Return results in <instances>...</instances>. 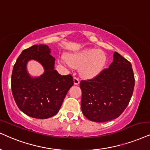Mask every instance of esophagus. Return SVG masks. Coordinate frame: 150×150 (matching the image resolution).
<instances>
[{
  "mask_svg": "<svg viewBox=\"0 0 150 150\" xmlns=\"http://www.w3.org/2000/svg\"><path fill=\"white\" fill-rule=\"evenodd\" d=\"M73 81L75 85H78L79 84V79L78 78H77V77H74Z\"/></svg>",
  "mask_w": 150,
  "mask_h": 150,
  "instance_id": "obj_1",
  "label": "esophagus"
}]
</instances>
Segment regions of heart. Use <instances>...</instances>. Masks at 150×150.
<instances>
[{"label":"heart","mask_w":150,"mask_h":150,"mask_svg":"<svg viewBox=\"0 0 150 150\" xmlns=\"http://www.w3.org/2000/svg\"><path fill=\"white\" fill-rule=\"evenodd\" d=\"M63 62L70 67H80V75L85 79H93L102 73L107 64V57L102 50L86 48L68 53L62 59Z\"/></svg>","instance_id":"1"}]
</instances>
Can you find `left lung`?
<instances>
[{"instance_id": "8db88e82", "label": "left lung", "mask_w": 150, "mask_h": 150, "mask_svg": "<svg viewBox=\"0 0 150 150\" xmlns=\"http://www.w3.org/2000/svg\"><path fill=\"white\" fill-rule=\"evenodd\" d=\"M98 76L80 82L81 108L89 120L104 122L117 118L133 94L135 79L132 64L119 53Z\"/></svg>"}]
</instances>
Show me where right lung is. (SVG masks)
<instances>
[{
  "instance_id": "1",
  "label": "right lung",
  "mask_w": 150,
  "mask_h": 150,
  "mask_svg": "<svg viewBox=\"0 0 150 150\" xmlns=\"http://www.w3.org/2000/svg\"><path fill=\"white\" fill-rule=\"evenodd\" d=\"M46 45H34L23 50L13 68L11 86L14 99L20 110L38 119H46L59 112L70 88L71 75L62 76L54 69L55 59ZM30 60L39 62L45 72L39 77L31 76L27 69Z\"/></svg>"
}]
</instances>
